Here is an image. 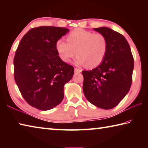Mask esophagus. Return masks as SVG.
Returning <instances> with one entry per match:
<instances>
[{
	"instance_id": "34e87169",
	"label": "esophagus",
	"mask_w": 148,
	"mask_h": 148,
	"mask_svg": "<svg viewBox=\"0 0 148 148\" xmlns=\"http://www.w3.org/2000/svg\"><path fill=\"white\" fill-rule=\"evenodd\" d=\"M74 72H75V73H80V72H82V70L78 69L77 68H75L74 69Z\"/></svg>"
}]
</instances>
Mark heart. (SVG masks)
Here are the masks:
<instances>
[{
	"instance_id": "b5f03b06",
	"label": "heart",
	"mask_w": 148,
	"mask_h": 148,
	"mask_svg": "<svg viewBox=\"0 0 148 148\" xmlns=\"http://www.w3.org/2000/svg\"><path fill=\"white\" fill-rule=\"evenodd\" d=\"M63 39L57 40L56 48L62 61L69 62L76 56L75 63L79 66L86 65L89 69L99 66L106 57L108 43L104 34L94 33L82 29L72 31Z\"/></svg>"
}]
</instances>
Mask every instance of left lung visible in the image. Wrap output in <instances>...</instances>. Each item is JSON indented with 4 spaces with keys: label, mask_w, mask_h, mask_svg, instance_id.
Masks as SVG:
<instances>
[{
    "label": "left lung",
    "mask_w": 148,
    "mask_h": 148,
    "mask_svg": "<svg viewBox=\"0 0 148 148\" xmlns=\"http://www.w3.org/2000/svg\"><path fill=\"white\" fill-rule=\"evenodd\" d=\"M94 30L106 36L108 49L99 66L82 71L83 91L89 102L109 110L116 107L129 91L134 59L128 42L122 34L105 27Z\"/></svg>",
    "instance_id": "1"
}]
</instances>
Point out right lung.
Segmentation results:
<instances>
[{"mask_svg":"<svg viewBox=\"0 0 148 148\" xmlns=\"http://www.w3.org/2000/svg\"><path fill=\"white\" fill-rule=\"evenodd\" d=\"M69 31L63 27H38L20 41L14 59V79L32 107L49 110L64 98V86L72 79L74 69L60 59L56 44Z\"/></svg>","mask_w":148,"mask_h":148,"instance_id":"right-lung-1","label":"right lung"}]
</instances>
